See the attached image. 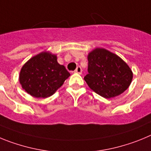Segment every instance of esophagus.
I'll use <instances>...</instances> for the list:
<instances>
[{"mask_svg":"<svg viewBox=\"0 0 151 151\" xmlns=\"http://www.w3.org/2000/svg\"><path fill=\"white\" fill-rule=\"evenodd\" d=\"M75 73H78V74H82V68H81V66H77L76 69L75 70Z\"/></svg>","mask_w":151,"mask_h":151,"instance_id":"1","label":"esophagus"}]
</instances>
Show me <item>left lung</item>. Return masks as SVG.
Segmentation results:
<instances>
[{"label":"left lung","instance_id":"8db88e82","mask_svg":"<svg viewBox=\"0 0 151 151\" xmlns=\"http://www.w3.org/2000/svg\"><path fill=\"white\" fill-rule=\"evenodd\" d=\"M88 74L84 79L91 89L109 99L122 94L132 83L133 73L126 63L102 47L89 52Z\"/></svg>","mask_w":151,"mask_h":151}]
</instances>
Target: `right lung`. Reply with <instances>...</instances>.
<instances>
[{
	"label": "right lung",
	"instance_id": "add662e5",
	"mask_svg": "<svg viewBox=\"0 0 151 151\" xmlns=\"http://www.w3.org/2000/svg\"><path fill=\"white\" fill-rule=\"evenodd\" d=\"M69 76L65 66L57 62V54L42 51L22 66L19 80L31 96L47 98L53 95Z\"/></svg>",
	"mask_w": 151,
	"mask_h": 151
}]
</instances>
